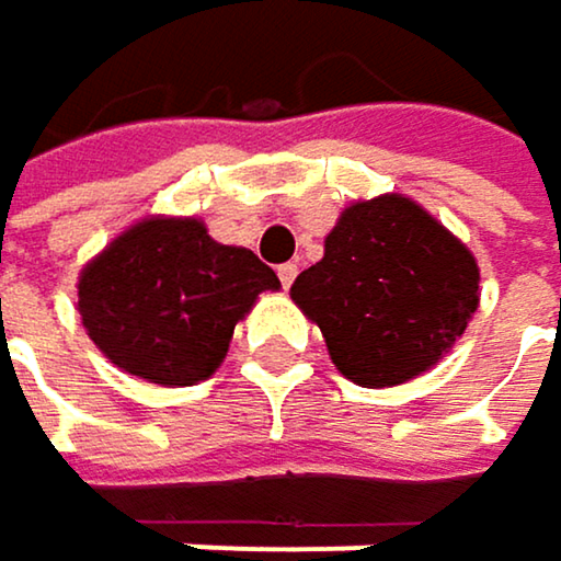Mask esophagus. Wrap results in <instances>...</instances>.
<instances>
[{"instance_id": "esophagus-1", "label": "esophagus", "mask_w": 561, "mask_h": 561, "mask_svg": "<svg viewBox=\"0 0 561 561\" xmlns=\"http://www.w3.org/2000/svg\"><path fill=\"white\" fill-rule=\"evenodd\" d=\"M297 271H300L297 264H280V267H277L280 284H284V287H290V284H294V277H297Z\"/></svg>"}]
</instances>
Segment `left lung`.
Instances as JSON below:
<instances>
[{
  "label": "left lung",
  "instance_id": "8db88e82",
  "mask_svg": "<svg viewBox=\"0 0 561 561\" xmlns=\"http://www.w3.org/2000/svg\"><path fill=\"white\" fill-rule=\"evenodd\" d=\"M473 254L402 195L343 211L323 261L290 297L317 320L336 369L366 389H386L431 369L477 310Z\"/></svg>",
  "mask_w": 561,
  "mask_h": 561
}]
</instances>
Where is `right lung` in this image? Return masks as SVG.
Returning a JSON list of instances; mask_svg holds the SVG:
<instances>
[{
	"label": "right lung",
	"instance_id": "1",
	"mask_svg": "<svg viewBox=\"0 0 561 561\" xmlns=\"http://www.w3.org/2000/svg\"><path fill=\"white\" fill-rule=\"evenodd\" d=\"M277 274L248 248L208 238L195 218H149L121 234L78 284L101 353L130 376L195 386L228 353L234 323Z\"/></svg>",
	"mask_w": 561,
	"mask_h": 561
}]
</instances>
